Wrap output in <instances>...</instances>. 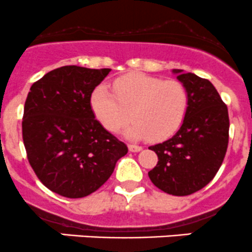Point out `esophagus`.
<instances>
[{
	"instance_id": "34e87169",
	"label": "esophagus",
	"mask_w": 252,
	"mask_h": 252,
	"mask_svg": "<svg viewBox=\"0 0 252 252\" xmlns=\"http://www.w3.org/2000/svg\"><path fill=\"white\" fill-rule=\"evenodd\" d=\"M128 149H129V152H133V153H136V152L142 151V147L137 146V144H128Z\"/></svg>"
}]
</instances>
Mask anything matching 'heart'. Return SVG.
<instances>
[{
    "label": "heart",
    "mask_w": 252,
    "mask_h": 252,
    "mask_svg": "<svg viewBox=\"0 0 252 252\" xmlns=\"http://www.w3.org/2000/svg\"><path fill=\"white\" fill-rule=\"evenodd\" d=\"M114 92L98 84L91 93V108L96 120L110 132H118L128 121L126 137H151L161 141L175 133L189 108V92L181 82L144 73H132L114 82Z\"/></svg>",
    "instance_id": "heart-1"
}]
</instances>
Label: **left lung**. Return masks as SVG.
Listing matches in <instances>:
<instances>
[{"label": "left lung", "instance_id": "left-lung-1", "mask_svg": "<svg viewBox=\"0 0 252 252\" xmlns=\"http://www.w3.org/2000/svg\"><path fill=\"white\" fill-rule=\"evenodd\" d=\"M189 92V108L179 131L163 143L149 147L158 164L148 173L164 192L188 196L216 176L229 141L228 108L208 79L173 69Z\"/></svg>", "mask_w": 252, "mask_h": 252}]
</instances>
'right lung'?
Returning <instances> with one entry per match:
<instances>
[{
    "label": "right lung",
    "instance_id": "add662e5",
    "mask_svg": "<svg viewBox=\"0 0 252 252\" xmlns=\"http://www.w3.org/2000/svg\"><path fill=\"white\" fill-rule=\"evenodd\" d=\"M110 68L63 66L31 87L22 129L28 160L52 192L81 198L98 190L127 154L94 116L91 93Z\"/></svg>",
    "mask_w": 252,
    "mask_h": 252
}]
</instances>
